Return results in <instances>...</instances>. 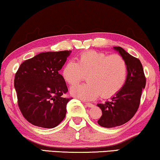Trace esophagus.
I'll use <instances>...</instances> for the list:
<instances>
[{"label": "esophagus", "mask_w": 160, "mask_h": 160, "mask_svg": "<svg viewBox=\"0 0 160 160\" xmlns=\"http://www.w3.org/2000/svg\"><path fill=\"white\" fill-rule=\"evenodd\" d=\"M85 106H86V107H89V108L93 107V103H85Z\"/></svg>", "instance_id": "1"}]
</instances>
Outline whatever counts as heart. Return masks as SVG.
Here are the masks:
<instances>
[{"instance_id":"1","label":"heart","mask_w":160,"mask_h":160,"mask_svg":"<svg viewBox=\"0 0 160 160\" xmlns=\"http://www.w3.org/2000/svg\"><path fill=\"white\" fill-rule=\"evenodd\" d=\"M86 75V84L71 88V94L82 100L111 97L119 93L126 82L128 64L119 54L108 55L95 51H88L78 57L77 63L69 61L62 69L64 80L75 86Z\"/></svg>"}]
</instances>
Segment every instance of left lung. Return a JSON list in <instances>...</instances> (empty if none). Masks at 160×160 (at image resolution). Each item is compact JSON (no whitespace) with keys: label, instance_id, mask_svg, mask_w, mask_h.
Masks as SVG:
<instances>
[{"label":"left lung","instance_id":"left-lung-1","mask_svg":"<svg viewBox=\"0 0 160 160\" xmlns=\"http://www.w3.org/2000/svg\"><path fill=\"white\" fill-rule=\"evenodd\" d=\"M113 48L127 62L128 75L124 87L119 93L110 101L97 104L102 111L98 123L103 128L118 127L128 122L138 109L142 90L146 85V78L140 60L120 46Z\"/></svg>","mask_w":160,"mask_h":160}]
</instances>
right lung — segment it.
<instances>
[{"instance_id":"add662e5","label":"right lung","mask_w":160,"mask_h":160,"mask_svg":"<svg viewBox=\"0 0 160 160\" xmlns=\"http://www.w3.org/2000/svg\"><path fill=\"white\" fill-rule=\"evenodd\" d=\"M71 51L40 53L24 61L14 78L18 106L31 124L44 128L57 126L66 116L67 104L72 98H64L68 88L58 73Z\"/></svg>"}]
</instances>
